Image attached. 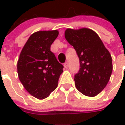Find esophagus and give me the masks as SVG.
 Wrapping results in <instances>:
<instances>
[{"label": "esophagus", "instance_id": "34e87169", "mask_svg": "<svg viewBox=\"0 0 125 125\" xmlns=\"http://www.w3.org/2000/svg\"><path fill=\"white\" fill-rule=\"evenodd\" d=\"M63 65H64V67L65 68H67V67H68V62H65L64 63V64H63Z\"/></svg>", "mask_w": 125, "mask_h": 125}]
</instances>
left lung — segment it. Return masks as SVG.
Instances as JSON below:
<instances>
[{"mask_svg":"<svg viewBox=\"0 0 125 125\" xmlns=\"http://www.w3.org/2000/svg\"><path fill=\"white\" fill-rule=\"evenodd\" d=\"M65 37L74 47L80 61L74 74L76 89L84 95L95 97L106 87L112 72V60L99 36L88 28L65 30Z\"/></svg>","mask_w":125,"mask_h":125,"instance_id":"obj_1","label":"left lung"}]
</instances>
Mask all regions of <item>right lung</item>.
<instances>
[{"mask_svg": "<svg viewBox=\"0 0 125 125\" xmlns=\"http://www.w3.org/2000/svg\"><path fill=\"white\" fill-rule=\"evenodd\" d=\"M58 36V30L32 34L17 62L19 80L30 95L39 99L47 98L54 91L63 73V65L51 51V45Z\"/></svg>", "mask_w": 125, "mask_h": 125, "instance_id": "obj_1", "label": "right lung"}]
</instances>
